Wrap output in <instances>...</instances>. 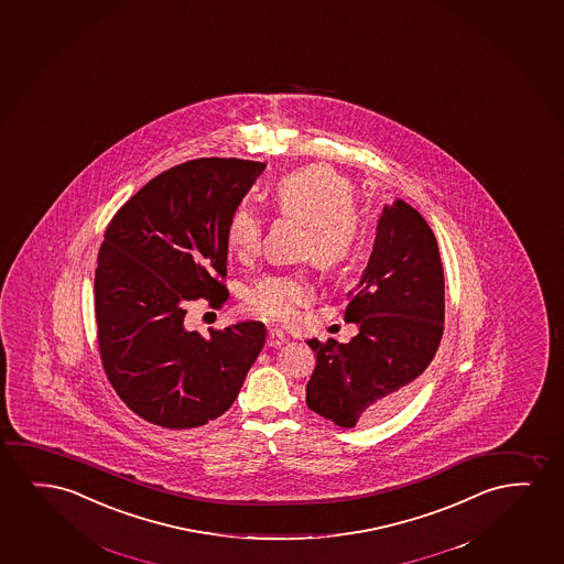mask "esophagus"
<instances>
[{"instance_id":"34e87169","label":"esophagus","mask_w":564,"mask_h":564,"mask_svg":"<svg viewBox=\"0 0 564 564\" xmlns=\"http://www.w3.org/2000/svg\"><path fill=\"white\" fill-rule=\"evenodd\" d=\"M285 333L279 332V329H271V332L268 333V345H270V347H281V345H285Z\"/></svg>"}]
</instances>
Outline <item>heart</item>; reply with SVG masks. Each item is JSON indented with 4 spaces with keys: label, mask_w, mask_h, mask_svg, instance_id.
I'll use <instances>...</instances> for the list:
<instances>
[{
    "label": "heart",
    "mask_w": 564,
    "mask_h": 564,
    "mask_svg": "<svg viewBox=\"0 0 564 564\" xmlns=\"http://www.w3.org/2000/svg\"><path fill=\"white\" fill-rule=\"evenodd\" d=\"M273 202L281 216L306 225L302 256L324 270H339L362 245L366 224L356 208L355 186L327 165L286 173L273 186ZM225 235L232 254L240 262H250L262 248V217L252 206L239 204L232 209ZM312 299L314 285L306 273H278L263 278L250 291L248 306L258 316L293 322Z\"/></svg>",
    "instance_id": "heart-1"
}]
</instances>
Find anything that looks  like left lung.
Instances as JSON below:
<instances>
[{"mask_svg": "<svg viewBox=\"0 0 564 564\" xmlns=\"http://www.w3.org/2000/svg\"><path fill=\"white\" fill-rule=\"evenodd\" d=\"M347 301L345 319L360 332L347 345L308 340L316 368L306 404L340 427L378 424L409 399L445 329L440 247L406 202L383 209L370 262Z\"/></svg>", "mask_w": 564, "mask_h": 564, "instance_id": "8db88e82", "label": "left lung"}]
</instances>
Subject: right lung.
Segmentation results:
<instances>
[{"label": "right lung", "mask_w": 564, "mask_h": 564, "mask_svg": "<svg viewBox=\"0 0 564 564\" xmlns=\"http://www.w3.org/2000/svg\"><path fill=\"white\" fill-rule=\"evenodd\" d=\"M265 163L200 158L163 171L111 217L94 273L109 383L150 424L191 430L229 410L265 343L260 322L185 327L191 302L229 296L227 224Z\"/></svg>", "instance_id": "add662e5"}]
</instances>
